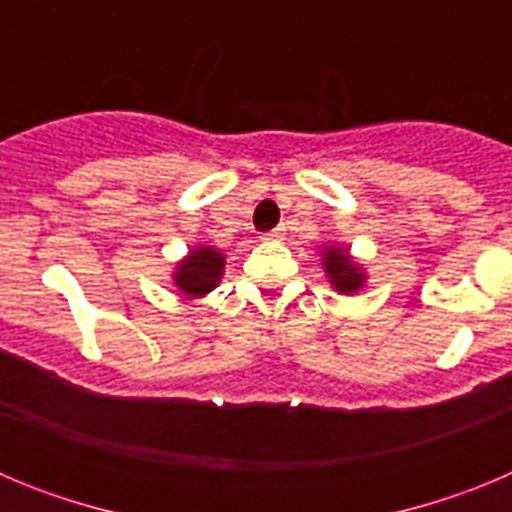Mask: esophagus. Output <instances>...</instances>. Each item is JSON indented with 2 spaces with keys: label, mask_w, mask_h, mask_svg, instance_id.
<instances>
[{
  "label": "esophagus",
  "mask_w": 512,
  "mask_h": 512,
  "mask_svg": "<svg viewBox=\"0 0 512 512\" xmlns=\"http://www.w3.org/2000/svg\"><path fill=\"white\" fill-rule=\"evenodd\" d=\"M282 238H284V228L271 230V233L264 235V241H282Z\"/></svg>",
  "instance_id": "1"
}]
</instances>
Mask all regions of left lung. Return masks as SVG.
<instances>
[{"instance_id":"1","label":"left lung","mask_w":512,"mask_h":512,"mask_svg":"<svg viewBox=\"0 0 512 512\" xmlns=\"http://www.w3.org/2000/svg\"><path fill=\"white\" fill-rule=\"evenodd\" d=\"M323 269L330 287L341 295H356L366 284L364 266L356 264L348 248L341 246H323Z\"/></svg>"}]
</instances>
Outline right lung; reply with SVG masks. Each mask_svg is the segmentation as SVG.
<instances>
[{
	"mask_svg": "<svg viewBox=\"0 0 512 512\" xmlns=\"http://www.w3.org/2000/svg\"><path fill=\"white\" fill-rule=\"evenodd\" d=\"M225 274V256L212 246H197L174 266V287L187 295L189 300L194 297L210 295L212 289L220 284Z\"/></svg>",
	"mask_w": 512,
	"mask_h": 512,
	"instance_id": "1",
	"label": "right lung"
}]
</instances>
